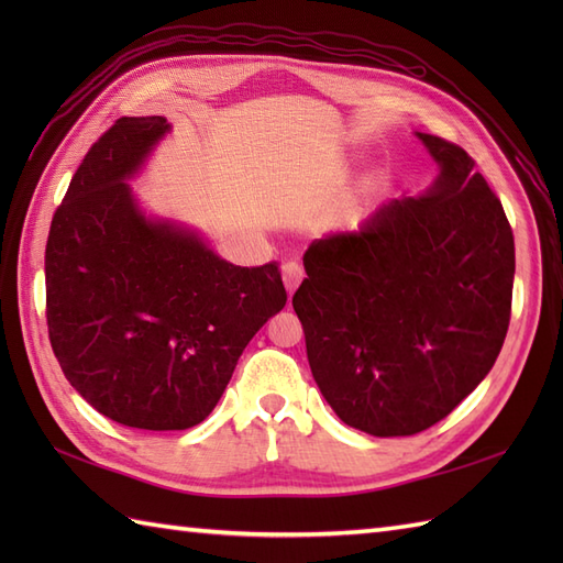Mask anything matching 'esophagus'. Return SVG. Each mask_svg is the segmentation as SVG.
Instances as JSON below:
<instances>
[{"instance_id":"obj_1","label":"esophagus","mask_w":563,"mask_h":563,"mask_svg":"<svg viewBox=\"0 0 563 563\" xmlns=\"http://www.w3.org/2000/svg\"><path fill=\"white\" fill-rule=\"evenodd\" d=\"M302 278H305V268L300 266V263L297 261H288L283 266V283H285V290L288 292H295L297 290V285L302 283Z\"/></svg>"}]
</instances>
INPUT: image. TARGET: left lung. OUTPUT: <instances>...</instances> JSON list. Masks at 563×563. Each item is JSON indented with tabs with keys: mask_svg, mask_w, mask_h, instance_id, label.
<instances>
[{
	"mask_svg": "<svg viewBox=\"0 0 563 563\" xmlns=\"http://www.w3.org/2000/svg\"><path fill=\"white\" fill-rule=\"evenodd\" d=\"M416 137L435 181L357 232L312 242L292 297L324 399L377 438L442 421L494 367L510 321L516 242L504 206L462 147Z\"/></svg>",
	"mask_w": 563,
	"mask_h": 563,
	"instance_id": "obj_1",
	"label": "left lung"
}]
</instances>
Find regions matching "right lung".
<instances>
[{
  "instance_id": "obj_1",
  "label": "right lung",
  "mask_w": 563,
  "mask_h": 563,
  "mask_svg": "<svg viewBox=\"0 0 563 563\" xmlns=\"http://www.w3.org/2000/svg\"><path fill=\"white\" fill-rule=\"evenodd\" d=\"M169 130L162 115L118 118L71 176L45 246L59 367L99 413L140 430L206 421L246 343L288 302L275 263L234 266L140 210L128 181Z\"/></svg>"
}]
</instances>
